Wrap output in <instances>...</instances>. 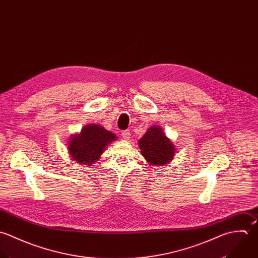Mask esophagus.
I'll list each match as a JSON object with an SVG mask.
<instances>
[{"label":"esophagus","mask_w":258,"mask_h":258,"mask_svg":"<svg viewBox=\"0 0 258 258\" xmlns=\"http://www.w3.org/2000/svg\"><path fill=\"white\" fill-rule=\"evenodd\" d=\"M130 136H131V134H130V132H129L128 130L122 132V138H123V139L129 140V139H130Z\"/></svg>","instance_id":"esophagus-1"}]
</instances>
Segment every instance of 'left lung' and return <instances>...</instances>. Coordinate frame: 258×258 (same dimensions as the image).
<instances>
[{"label": "left lung", "instance_id": "8db88e82", "mask_svg": "<svg viewBox=\"0 0 258 258\" xmlns=\"http://www.w3.org/2000/svg\"><path fill=\"white\" fill-rule=\"evenodd\" d=\"M140 152L149 165L163 166L173 160L176 148L159 126H151L138 141Z\"/></svg>", "mask_w": 258, "mask_h": 258}]
</instances>
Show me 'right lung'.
Segmentation results:
<instances>
[{
    "label": "right lung",
    "mask_w": 258,
    "mask_h": 258,
    "mask_svg": "<svg viewBox=\"0 0 258 258\" xmlns=\"http://www.w3.org/2000/svg\"><path fill=\"white\" fill-rule=\"evenodd\" d=\"M114 133L98 124H87L80 133L71 135L67 149L70 157L79 164L92 165L97 162L111 142L116 141Z\"/></svg>",
    "instance_id": "add662e5"
}]
</instances>
